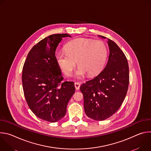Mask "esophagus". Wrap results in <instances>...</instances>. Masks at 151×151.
<instances>
[{
  "label": "esophagus",
  "mask_w": 151,
  "mask_h": 151,
  "mask_svg": "<svg viewBox=\"0 0 151 151\" xmlns=\"http://www.w3.org/2000/svg\"><path fill=\"white\" fill-rule=\"evenodd\" d=\"M80 86H81V84L79 83H78V82H75V87L76 90H78L79 89Z\"/></svg>",
  "instance_id": "1"
}]
</instances>
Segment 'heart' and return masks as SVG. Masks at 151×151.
Segmentation results:
<instances>
[{
  "instance_id": "1",
  "label": "heart",
  "mask_w": 151,
  "mask_h": 151,
  "mask_svg": "<svg viewBox=\"0 0 151 151\" xmlns=\"http://www.w3.org/2000/svg\"><path fill=\"white\" fill-rule=\"evenodd\" d=\"M66 51H59L55 54L58 65L66 76H70L77 64L79 66L76 76L83 78L87 73L94 76L103 68L107 57V48L101 40L79 38L66 45Z\"/></svg>"
}]
</instances>
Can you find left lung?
Returning a JSON list of instances; mask_svg holds the SVG:
<instances>
[{"label": "left lung", "mask_w": 151, "mask_h": 151, "mask_svg": "<svg viewBox=\"0 0 151 151\" xmlns=\"http://www.w3.org/2000/svg\"><path fill=\"white\" fill-rule=\"evenodd\" d=\"M107 43L110 53L106 67L80 87L85 112L96 121L106 119L119 109L129 84V68L125 54L113 40L108 39Z\"/></svg>", "instance_id": "8db88e82"}]
</instances>
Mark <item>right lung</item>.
Listing matches in <instances>:
<instances>
[{"label": "right lung", "instance_id": "add662e5", "mask_svg": "<svg viewBox=\"0 0 151 151\" xmlns=\"http://www.w3.org/2000/svg\"><path fill=\"white\" fill-rule=\"evenodd\" d=\"M66 37L71 36L54 34L41 40L29 51L23 68V88L28 106L37 117L50 122L66 115L75 91L73 82H62L55 57L58 44Z\"/></svg>", "mask_w": 151, "mask_h": 151}]
</instances>
